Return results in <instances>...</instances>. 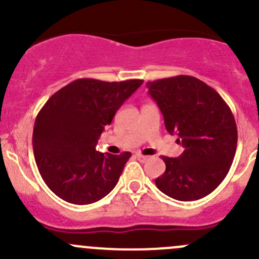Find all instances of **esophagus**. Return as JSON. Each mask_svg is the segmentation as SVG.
Instances as JSON below:
<instances>
[{
  "instance_id": "obj_1",
  "label": "esophagus",
  "mask_w": 259,
  "mask_h": 259,
  "mask_svg": "<svg viewBox=\"0 0 259 259\" xmlns=\"http://www.w3.org/2000/svg\"><path fill=\"white\" fill-rule=\"evenodd\" d=\"M137 158H138V160L140 161V163H145V161L148 160L149 156H146V155H142V154H137Z\"/></svg>"
}]
</instances>
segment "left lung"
Here are the masks:
<instances>
[{
  "label": "left lung",
  "instance_id": "obj_1",
  "mask_svg": "<svg viewBox=\"0 0 259 259\" xmlns=\"http://www.w3.org/2000/svg\"><path fill=\"white\" fill-rule=\"evenodd\" d=\"M169 134L184 151L163 156L165 171L155 179L160 192L190 202L210 194L228 174L237 149V125L222 96L197 77L179 75L146 82Z\"/></svg>",
  "mask_w": 259,
  "mask_h": 259
}]
</instances>
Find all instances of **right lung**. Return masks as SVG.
I'll list each match as a JSON object with an SVG mask.
<instances>
[{
    "label": "right lung",
    "instance_id": "obj_1",
    "mask_svg": "<svg viewBox=\"0 0 259 259\" xmlns=\"http://www.w3.org/2000/svg\"><path fill=\"white\" fill-rule=\"evenodd\" d=\"M143 80L79 79L46 101L35 120L33 155L46 185L72 204H91L117 184L132 153L96 150L101 133Z\"/></svg>",
    "mask_w": 259,
    "mask_h": 259
}]
</instances>
